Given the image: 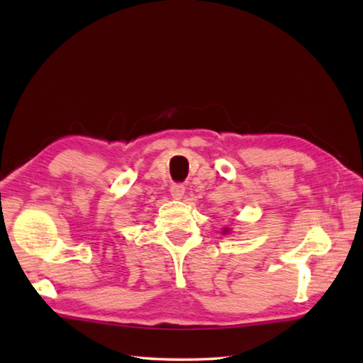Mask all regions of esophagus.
Returning <instances> with one entry per match:
<instances>
[{
  "label": "esophagus",
  "instance_id": "obj_1",
  "mask_svg": "<svg viewBox=\"0 0 363 363\" xmlns=\"http://www.w3.org/2000/svg\"><path fill=\"white\" fill-rule=\"evenodd\" d=\"M169 192H171V195L174 196L176 200H179V199H182V196H184V194H186V187H184L182 184H179V182H176V184H171V187H169Z\"/></svg>",
  "mask_w": 363,
  "mask_h": 363
}]
</instances>
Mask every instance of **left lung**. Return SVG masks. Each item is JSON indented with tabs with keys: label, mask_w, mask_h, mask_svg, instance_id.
Listing matches in <instances>:
<instances>
[{
	"label": "left lung",
	"mask_w": 363,
	"mask_h": 363,
	"mask_svg": "<svg viewBox=\"0 0 363 363\" xmlns=\"http://www.w3.org/2000/svg\"><path fill=\"white\" fill-rule=\"evenodd\" d=\"M224 233H227V230H224Z\"/></svg>",
	"instance_id": "1"
}]
</instances>
